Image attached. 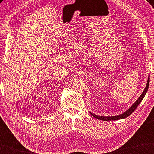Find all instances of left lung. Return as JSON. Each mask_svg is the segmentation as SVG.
Returning a JSON list of instances; mask_svg holds the SVG:
<instances>
[{
	"label": "left lung",
	"mask_w": 154,
	"mask_h": 154,
	"mask_svg": "<svg viewBox=\"0 0 154 154\" xmlns=\"http://www.w3.org/2000/svg\"><path fill=\"white\" fill-rule=\"evenodd\" d=\"M149 85V78H148L147 85H146V87L145 88L144 91H143V94H141L139 98H138V99L137 100V102H136L134 104H133L132 106H131L129 109L127 110V111H125L124 113H123V114H122V115L113 116V117H103V116H99V115H94L91 112H90V114L91 115L94 117L96 118V119L102 120V121H115V120H119L120 119H124V118H126L128 117V116H130L131 114H132V113L134 112L136 109H137L138 106L139 105V104L141 102V101H142L143 98H144L146 93H147V90H148Z\"/></svg>",
	"instance_id": "8db88e82"
}]
</instances>
